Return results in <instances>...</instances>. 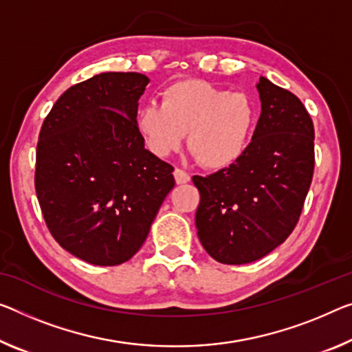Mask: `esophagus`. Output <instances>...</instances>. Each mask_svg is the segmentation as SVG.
<instances>
[{
    "instance_id": "34e87169",
    "label": "esophagus",
    "mask_w": 352,
    "mask_h": 352,
    "mask_svg": "<svg viewBox=\"0 0 352 352\" xmlns=\"http://www.w3.org/2000/svg\"><path fill=\"white\" fill-rule=\"evenodd\" d=\"M173 175H175L176 184H187L188 181H190V175H188V173H186L184 170H181V168H176Z\"/></svg>"
}]
</instances>
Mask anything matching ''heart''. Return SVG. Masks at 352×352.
<instances>
[{"label": "heart", "mask_w": 352, "mask_h": 352, "mask_svg": "<svg viewBox=\"0 0 352 352\" xmlns=\"http://www.w3.org/2000/svg\"><path fill=\"white\" fill-rule=\"evenodd\" d=\"M256 105L245 93H231L203 80L166 86L162 105L138 111L137 126L159 157L181 149L184 137L204 168H228L242 157L256 126Z\"/></svg>", "instance_id": "b5f03b06"}]
</instances>
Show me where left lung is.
I'll list each match as a JSON object with an SVG mask.
<instances>
[{"label": "left lung", "mask_w": 352, "mask_h": 352, "mask_svg": "<svg viewBox=\"0 0 352 352\" xmlns=\"http://www.w3.org/2000/svg\"><path fill=\"white\" fill-rule=\"evenodd\" d=\"M256 88L261 115L242 157L192 177L199 242L223 264L256 261L288 239L315 170V127L299 97L264 77Z\"/></svg>", "instance_id": "8db88e82"}]
</instances>
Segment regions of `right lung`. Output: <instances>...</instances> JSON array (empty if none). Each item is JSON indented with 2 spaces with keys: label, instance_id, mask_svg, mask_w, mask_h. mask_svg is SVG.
<instances>
[{
  "label": "right lung",
  "instance_id": "obj_1",
  "mask_svg": "<svg viewBox=\"0 0 352 352\" xmlns=\"http://www.w3.org/2000/svg\"><path fill=\"white\" fill-rule=\"evenodd\" d=\"M149 78L105 72L70 86L39 132L34 187L48 231L96 266L131 259L148 237L173 166L144 149L138 99Z\"/></svg>",
  "mask_w": 352,
  "mask_h": 352
}]
</instances>
